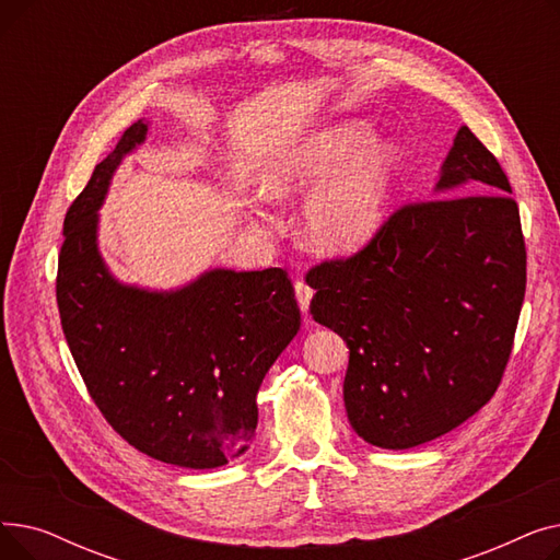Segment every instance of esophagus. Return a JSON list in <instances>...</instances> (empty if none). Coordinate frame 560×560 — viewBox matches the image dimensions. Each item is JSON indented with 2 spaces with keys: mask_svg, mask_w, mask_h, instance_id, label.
Segmentation results:
<instances>
[{
  "mask_svg": "<svg viewBox=\"0 0 560 560\" xmlns=\"http://www.w3.org/2000/svg\"><path fill=\"white\" fill-rule=\"evenodd\" d=\"M295 295H298V304L302 313H308L311 308V300H313V288L304 281H295Z\"/></svg>",
  "mask_w": 560,
  "mask_h": 560,
  "instance_id": "esophagus-1",
  "label": "esophagus"
}]
</instances>
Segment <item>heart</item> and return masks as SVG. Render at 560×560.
Returning a JSON list of instances; mask_svg holds the SVG:
<instances>
[{"mask_svg": "<svg viewBox=\"0 0 560 560\" xmlns=\"http://www.w3.org/2000/svg\"><path fill=\"white\" fill-rule=\"evenodd\" d=\"M399 172L395 140H374L363 120H340L270 150L256 186L275 201L308 191L300 218L304 243L319 254L342 256L363 249L384 226Z\"/></svg>", "mask_w": 560, "mask_h": 560, "instance_id": "heart-1", "label": "heart"}]
</instances>
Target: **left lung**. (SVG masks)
<instances>
[{"mask_svg": "<svg viewBox=\"0 0 560 560\" xmlns=\"http://www.w3.org/2000/svg\"><path fill=\"white\" fill-rule=\"evenodd\" d=\"M502 165L460 127L429 199L306 277L311 315L349 347L345 408L381 450H410L472 418L509 363L526 288L520 211Z\"/></svg>", "mask_w": 560, "mask_h": 560, "instance_id": "left-lung-1", "label": "left lung"}]
</instances>
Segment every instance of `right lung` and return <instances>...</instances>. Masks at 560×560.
<instances>
[{
  "label": "right lung",
  "instance_id": "1",
  "mask_svg": "<svg viewBox=\"0 0 560 560\" xmlns=\"http://www.w3.org/2000/svg\"><path fill=\"white\" fill-rule=\"evenodd\" d=\"M147 129L150 122H133L72 201L56 302L74 363L106 422L156 460L213 469L249 450L258 388L302 317L281 268H213L174 290L113 277L97 243L100 209L115 170Z\"/></svg>",
  "mask_w": 560,
  "mask_h": 560
}]
</instances>
